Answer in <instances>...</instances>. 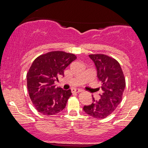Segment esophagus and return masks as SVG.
I'll use <instances>...</instances> for the list:
<instances>
[{
	"label": "esophagus",
	"mask_w": 148,
	"mask_h": 148,
	"mask_svg": "<svg viewBox=\"0 0 148 148\" xmlns=\"http://www.w3.org/2000/svg\"><path fill=\"white\" fill-rule=\"evenodd\" d=\"M82 91V89H72V92H79Z\"/></svg>",
	"instance_id": "34e87169"
}]
</instances>
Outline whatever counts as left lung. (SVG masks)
<instances>
[{
  "label": "left lung",
  "instance_id": "8db88e82",
  "mask_svg": "<svg viewBox=\"0 0 148 148\" xmlns=\"http://www.w3.org/2000/svg\"><path fill=\"white\" fill-rule=\"evenodd\" d=\"M95 62L97 77L101 82L102 93L101 99L96 101L92 97V102L84 106L87 114L97 119H104L110 116L122 101L125 87V78L118 61L104 54L89 55Z\"/></svg>",
  "mask_w": 148,
  "mask_h": 148
}]
</instances>
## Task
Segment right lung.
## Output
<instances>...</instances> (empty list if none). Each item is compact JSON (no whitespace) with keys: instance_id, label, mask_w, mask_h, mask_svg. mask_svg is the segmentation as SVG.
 Wrapping results in <instances>:
<instances>
[{"instance_id":"1","label":"right lung","mask_w":148,"mask_h":148,"mask_svg":"<svg viewBox=\"0 0 148 148\" xmlns=\"http://www.w3.org/2000/svg\"><path fill=\"white\" fill-rule=\"evenodd\" d=\"M73 53L53 51L40 55L32 62L27 74V84L30 99L36 110L47 116L62 111L71 96V90L56 87L58 77L76 59Z\"/></svg>"}]
</instances>
